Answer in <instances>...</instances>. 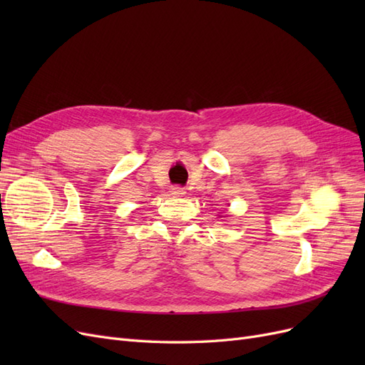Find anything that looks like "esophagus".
Listing matches in <instances>:
<instances>
[{
	"mask_svg": "<svg viewBox=\"0 0 365 365\" xmlns=\"http://www.w3.org/2000/svg\"><path fill=\"white\" fill-rule=\"evenodd\" d=\"M170 193H172L173 196H184V195H185V190H184V187L175 185V187H172V189H170Z\"/></svg>",
	"mask_w": 365,
	"mask_h": 365,
	"instance_id": "34e87169",
	"label": "esophagus"
}]
</instances>
